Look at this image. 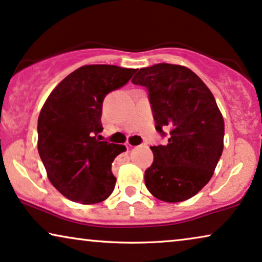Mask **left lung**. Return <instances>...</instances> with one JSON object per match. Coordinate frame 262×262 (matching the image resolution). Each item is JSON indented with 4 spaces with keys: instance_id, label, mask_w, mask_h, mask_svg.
<instances>
[{
    "instance_id": "8db88e82",
    "label": "left lung",
    "mask_w": 262,
    "mask_h": 262,
    "mask_svg": "<svg viewBox=\"0 0 262 262\" xmlns=\"http://www.w3.org/2000/svg\"><path fill=\"white\" fill-rule=\"evenodd\" d=\"M132 82L148 91L156 130L167 137L166 145L151 146L146 187L162 201L188 200L211 180L224 147V120L214 97L183 66L141 68Z\"/></svg>"
}]
</instances>
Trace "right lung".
<instances>
[{
  "mask_svg": "<svg viewBox=\"0 0 262 262\" xmlns=\"http://www.w3.org/2000/svg\"><path fill=\"white\" fill-rule=\"evenodd\" d=\"M137 69L82 66L55 87L38 117V152L52 186L74 202L104 201L114 191V159L123 145L100 141L103 100Z\"/></svg>",
  "mask_w": 262,
  "mask_h": 262,
  "instance_id": "add662e5",
  "label": "right lung"
}]
</instances>
